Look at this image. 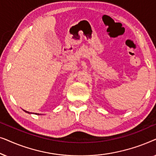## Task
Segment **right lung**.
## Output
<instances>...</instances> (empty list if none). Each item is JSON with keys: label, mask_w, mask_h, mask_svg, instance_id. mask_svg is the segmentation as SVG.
<instances>
[{"label": "right lung", "mask_w": 156, "mask_h": 156, "mask_svg": "<svg viewBox=\"0 0 156 156\" xmlns=\"http://www.w3.org/2000/svg\"><path fill=\"white\" fill-rule=\"evenodd\" d=\"M25 112H27V113H29L28 112H26V111H25ZM29 114H30V113H29Z\"/></svg>", "instance_id": "add662e5"}]
</instances>
